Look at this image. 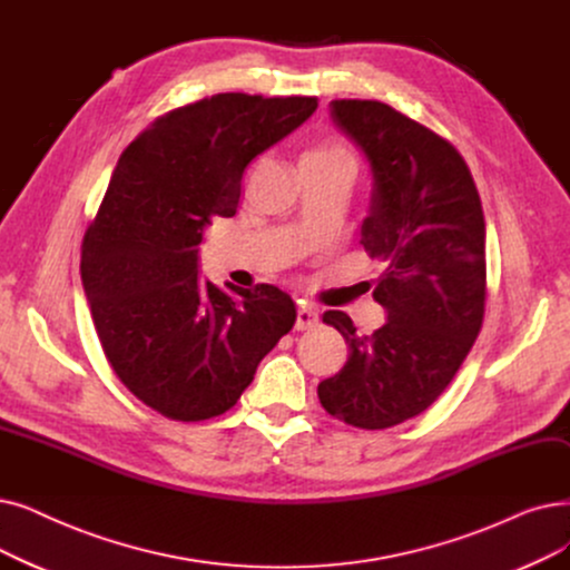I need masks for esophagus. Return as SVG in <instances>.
<instances>
[{
	"mask_svg": "<svg viewBox=\"0 0 570 570\" xmlns=\"http://www.w3.org/2000/svg\"><path fill=\"white\" fill-rule=\"evenodd\" d=\"M318 324V312L309 305H303L298 307V312H295V331H312L316 328Z\"/></svg>",
	"mask_w": 570,
	"mask_h": 570,
	"instance_id": "esophagus-1",
	"label": "esophagus"
}]
</instances>
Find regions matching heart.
Returning <instances> with one entry per match:
<instances>
[{"instance_id":"1","label":"heart","mask_w":570,"mask_h":570,"mask_svg":"<svg viewBox=\"0 0 570 570\" xmlns=\"http://www.w3.org/2000/svg\"><path fill=\"white\" fill-rule=\"evenodd\" d=\"M303 167H314V169H356V160L352 148L346 146L342 139H324L318 141L314 148L303 156Z\"/></svg>"}]
</instances>
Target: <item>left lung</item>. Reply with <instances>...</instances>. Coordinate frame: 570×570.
I'll use <instances>...</instances> for the list:
<instances>
[{"label":"left lung","instance_id":"left-lung-1","mask_svg":"<svg viewBox=\"0 0 570 570\" xmlns=\"http://www.w3.org/2000/svg\"><path fill=\"white\" fill-rule=\"evenodd\" d=\"M331 116L373 167L361 244L382 267L373 298L386 324L356 335L350 316L328 309L324 324L350 358L316 393L340 422L382 431L438 401L482 328L484 212L463 156L422 122L377 100H333Z\"/></svg>","mask_w":570,"mask_h":570}]
</instances>
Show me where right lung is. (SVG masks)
Masks as SVG:
<instances>
[{
    "mask_svg": "<svg viewBox=\"0 0 570 570\" xmlns=\"http://www.w3.org/2000/svg\"><path fill=\"white\" fill-rule=\"evenodd\" d=\"M316 107L218 92L158 116L118 158L83 235L81 279L116 377L167 419L228 412L295 324L277 286L197 277V244L214 218L235 216L246 165Z\"/></svg>",
    "mask_w": 570,
    "mask_h": 570,
    "instance_id": "obj_1",
    "label": "right lung"
}]
</instances>
